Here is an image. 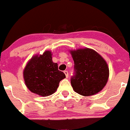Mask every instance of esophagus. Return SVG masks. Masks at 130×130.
Instances as JSON below:
<instances>
[{
    "label": "esophagus",
    "mask_w": 130,
    "mask_h": 130,
    "mask_svg": "<svg viewBox=\"0 0 130 130\" xmlns=\"http://www.w3.org/2000/svg\"><path fill=\"white\" fill-rule=\"evenodd\" d=\"M64 73H65V76H66V77L67 78V77H68V72L67 71H64Z\"/></svg>",
    "instance_id": "34e87169"
}]
</instances>
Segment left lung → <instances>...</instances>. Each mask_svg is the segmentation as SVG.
I'll return each instance as SVG.
<instances>
[{
	"label": "left lung",
	"instance_id": "8db88e82",
	"mask_svg": "<svg viewBox=\"0 0 130 130\" xmlns=\"http://www.w3.org/2000/svg\"><path fill=\"white\" fill-rule=\"evenodd\" d=\"M74 60V74L71 77L73 89L83 96L95 95L108 82L109 68L99 54L89 48L71 51Z\"/></svg>",
	"mask_w": 130,
	"mask_h": 130
}]
</instances>
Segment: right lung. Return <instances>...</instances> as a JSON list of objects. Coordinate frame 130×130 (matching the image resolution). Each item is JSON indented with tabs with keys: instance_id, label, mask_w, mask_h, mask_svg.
<instances>
[{
	"instance_id": "right-lung-1",
	"label": "right lung",
	"mask_w": 130,
	"mask_h": 130,
	"mask_svg": "<svg viewBox=\"0 0 130 130\" xmlns=\"http://www.w3.org/2000/svg\"><path fill=\"white\" fill-rule=\"evenodd\" d=\"M51 52L34 56L27 64L23 72L28 89L34 93L47 96L56 92L65 74L58 70V65L52 60Z\"/></svg>"
}]
</instances>
